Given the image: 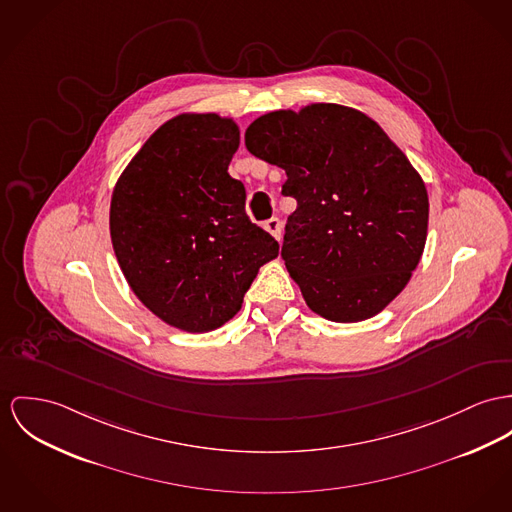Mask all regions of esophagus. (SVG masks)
<instances>
[{"mask_svg":"<svg viewBox=\"0 0 512 512\" xmlns=\"http://www.w3.org/2000/svg\"><path fill=\"white\" fill-rule=\"evenodd\" d=\"M265 230L275 239H280V236H282V222L278 218H271V220L265 222Z\"/></svg>","mask_w":512,"mask_h":512,"instance_id":"esophagus-1","label":"esophagus"}]
</instances>
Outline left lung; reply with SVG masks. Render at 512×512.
<instances>
[{"label": "left lung", "instance_id": "obj_1", "mask_svg": "<svg viewBox=\"0 0 512 512\" xmlns=\"http://www.w3.org/2000/svg\"><path fill=\"white\" fill-rule=\"evenodd\" d=\"M255 158L286 171L296 198L282 259L314 314L356 323L380 314L417 269L429 228L423 177L382 126L337 103L255 118Z\"/></svg>", "mask_w": 512, "mask_h": 512}]
</instances>
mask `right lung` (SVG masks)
I'll list each match as a JSON object with an SVG mask.
<instances>
[{
	"instance_id": "obj_1",
	"label": "right lung",
	"mask_w": 512,
	"mask_h": 512,
	"mask_svg": "<svg viewBox=\"0 0 512 512\" xmlns=\"http://www.w3.org/2000/svg\"><path fill=\"white\" fill-rule=\"evenodd\" d=\"M237 148L234 118L181 113L146 140L113 189L109 230L122 275L152 314L187 333L230 321L278 255L228 173Z\"/></svg>"
}]
</instances>
